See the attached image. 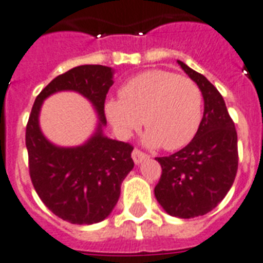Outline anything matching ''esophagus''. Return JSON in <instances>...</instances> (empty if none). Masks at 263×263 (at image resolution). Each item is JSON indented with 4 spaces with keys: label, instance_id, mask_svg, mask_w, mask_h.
Instances as JSON below:
<instances>
[{
    "label": "esophagus",
    "instance_id": "34e87169",
    "mask_svg": "<svg viewBox=\"0 0 263 263\" xmlns=\"http://www.w3.org/2000/svg\"><path fill=\"white\" fill-rule=\"evenodd\" d=\"M147 158H148V155L143 153V151L138 150V148H135V150L132 151V159H134V162H135L136 165H139L140 162L147 159Z\"/></svg>",
    "mask_w": 263,
    "mask_h": 263
}]
</instances>
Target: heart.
I'll list each match as a JSON object with an SVG mask.
<instances>
[{
  "mask_svg": "<svg viewBox=\"0 0 263 263\" xmlns=\"http://www.w3.org/2000/svg\"><path fill=\"white\" fill-rule=\"evenodd\" d=\"M120 101L106 102L105 112L121 138H129L140 124L144 143L177 150L186 146L202 120V91L193 80L166 70L132 77L120 87Z\"/></svg>",
  "mask_w": 263,
  "mask_h": 263,
  "instance_id": "b5f03b06",
  "label": "heart"
}]
</instances>
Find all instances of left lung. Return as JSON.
Instances as JSON below:
<instances>
[{
  "label": "left lung",
  "mask_w": 263,
  "mask_h": 263,
  "mask_svg": "<svg viewBox=\"0 0 263 263\" xmlns=\"http://www.w3.org/2000/svg\"><path fill=\"white\" fill-rule=\"evenodd\" d=\"M178 65L201 89L204 116L187 146L155 158L162 176L154 193L168 215L191 219L216 208L231 189L238 172V135L216 87L183 62Z\"/></svg>",
  "instance_id": "8db88e82"
}]
</instances>
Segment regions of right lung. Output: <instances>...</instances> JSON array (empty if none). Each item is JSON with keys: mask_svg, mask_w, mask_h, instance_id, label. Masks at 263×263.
<instances>
[{"mask_svg": "<svg viewBox=\"0 0 263 263\" xmlns=\"http://www.w3.org/2000/svg\"><path fill=\"white\" fill-rule=\"evenodd\" d=\"M113 70L83 65L51 81L36 97L25 131L29 176L36 193L51 212L72 224H93L109 216L120 197V186L134 168L129 143L106 138L105 98L113 85ZM72 90L95 106L100 123L95 135L78 147H58L40 131L42 101L57 91Z\"/></svg>", "mask_w": 263, "mask_h": 263, "instance_id": "right-lung-1", "label": "right lung"}]
</instances>
